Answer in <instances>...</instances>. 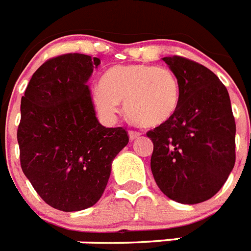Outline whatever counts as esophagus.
Masks as SVG:
<instances>
[{"instance_id": "34e87169", "label": "esophagus", "mask_w": 251, "mask_h": 251, "mask_svg": "<svg viewBox=\"0 0 251 251\" xmlns=\"http://www.w3.org/2000/svg\"><path fill=\"white\" fill-rule=\"evenodd\" d=\"M128 136H129L130 141H134V139H137L141 136V133L136 132V130H129V132H128Z\"/></svg>"}]
</instances>
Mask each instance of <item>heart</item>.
Here are the masks:
<instances>
[{"label": "heart", "instance_id": "1", "mask_svg": "<svg viewBox=\"0 0 251 251\" xmlns=\"http://www.w3.org/2000/svg\"><path fill=\"white\" fill-rule=\"evenodd\" d=\"M181 88L177 76L166 66L127 64L108 69L93 93L98 112L113 118L126 101V112L142 127H158L177 112Z\"/></svg>", "mask_w": 251, "mask_h": 251}]
</instances>
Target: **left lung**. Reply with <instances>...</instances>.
I'll return each mask as SVG.
<instances>
[{"label":"left lung","mask_w":251,"mask_h":251,"mask_svg":"<svg viewBox=\"0 0 251 251\" xmlns=\"http://www.w3.org/2000/svg\"><path fill=\"white\" fill-rule=\"evenodd\" d=\"M178 79L181 99L167 123L147 133L151 170L163 194L194 205L219 192L235 165V133L227 89L206 66L181 56L163 57Z\"/></svg>","instance_id":"obj_1"}]
</instances>
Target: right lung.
<instances>
[{
	"label": "right lung",
	"instance_id": "1",
	"mask_svg": "<svg viewBox=\"0 0 251 251\" xmlns=\"http://www.w3.org/2000/svg\"><path fill=\"white\" fill-rule=\"evenodd\" d=\"M100 60L84 54L52 57L31 77L17 129L25 176L51 207L80 211L98 202L127 130L95 117L89 86Z\"/></svg>",
	"mask_w": 251,
	"mask_h": 251
}]
</instances>
